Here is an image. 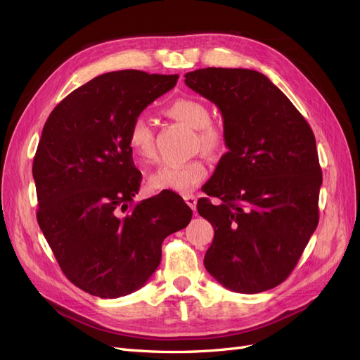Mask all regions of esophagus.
Listing matches in <instances>:
<instances>
[{"label": "esophagus", "mask_w": 360, "mask_h": 360, "mask_svg": "<svg viewBox=\"0 0 360 360\" xmlns=\"http://www.w3.org/2000/svg\"><path fill=\"white\" fill-rule=\"evenodd\" d=\"M184 201H186V204L191 207V209L192 210H195V209H197V197H195V195H184Z\"/></svg>", "instance_id": "1"}]
</instances>
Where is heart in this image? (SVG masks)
<instances>
[{"mask_svg":"<svg viewBox=\"0 0 360 360\" xmlns=\"http://www.w3.org/2000/svg\"><path fill=\"white\" fill-rule=\"evenodd\" d=\"M167 114L198 130L200 146L207 153H216L224 146V135L210 124V111L202 102L192 97H179L167 106ZM127 147L138 163H150L156 156L155 135L144 117L132 120L127 132ZM207 176L205 163L200 159L184 162H165L150 174L148 188L155 192L172 191L186 193L195 189Z\"/></svg>","mask_w":360,"mask_h":360,"instance_id":"heart-1","label":"heart"}]
</instances>
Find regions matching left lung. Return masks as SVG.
<instances>
[{
	"label": "left lung",
	"mask_w": 360,
	"mask_h": 360,
	"mask_svg": "<svg viewBox=\"0 0 360 360\" xmlns=\"http://www.w3.org/2000/svg\"><path fill=\"white\" fill-rule=\"evenodd\" d=\"M184 78L219 108L228 147L205 191L222 202L197 204L214 228L204 266L236 292L274 288L296 267L319 225L323 174L312 129L257 70L207 68Z\"/></svg>",
	"instance_id": "1"
}]
</instances>
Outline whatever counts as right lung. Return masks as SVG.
Segmentation results:
<instances>
[{"instance_id": "right-lung-1", "label": "right lung", "mask_w": 360, "mask_h": 360, "mask_svg": "<svg viewBox=\"0 0 360 360\" xmlns=\"http://www.w3.org/2000/svg\"><path fill=\"white\" fill-rule=\"evenodd\" d=\"M179 75L103 73L63 99L43 126L32 162L37 222L63 274L85 292L122 297L155 274L165 237L192 210L174 192L134 202L141 186L127 147L132 120Z\"/></svg>"}]
</instances>
